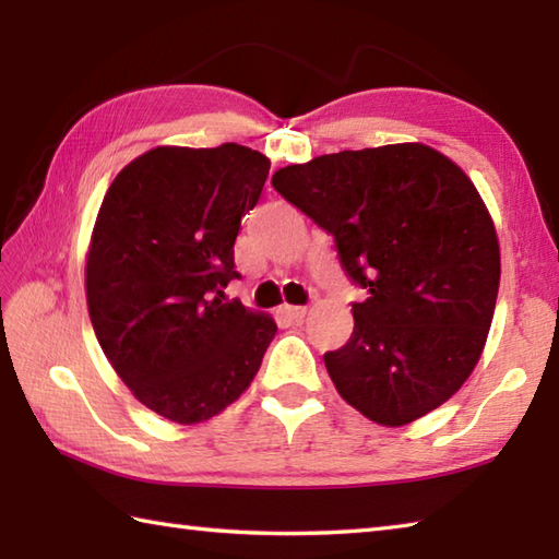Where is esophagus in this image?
Returning <instances> with one entry per match:
<instances>
[{
	"label": "esophagus",
	"mask_w": 559,
	"mask_h": 559,
	"mask_svg": "<svg viewBox=\"0 0 559 559\" xmlns=\"http://www.w3.org/2000/svg\"><path fill=\"white\" fill-rule=\"evenodd\" d=\"M281 314L288 319V322H302L307 314V307H295V305H283Z\"/></svg>",
	"instance_id": "1"
}]
</instances>
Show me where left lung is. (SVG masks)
<instances>
[{"mask_svg": "<svg viewBox=\"0 0 559 559\" xmlns=\"http://www.w3.org/2000/svg\"><path fill=\"white\" fill-rule=\"evenodd\" d=\"M283 199L334 235L367 290L353 336L324 362L341 399L401 427L476 370L500 290V240L476 185L432 146L341 151L273 173Z\"/></svg>", "mask_w": 559, "mask_h": 559, "instance_id": "left-lung-1", "label": "left lung"}]
</instances>
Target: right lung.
<instances>
[{"label": "right lung", "instance_id": "right-lung-1", "mask_svg": "<svg viewBox=\"0 0 559 559\" xmlns=\"http://www.w3.org/2000/svg\"><path fill=\"white\" fill-rule=\"evenodd\" d=\"M264 153L156 146L117 173L86 252V302L105 358L165 420L204 423L240 399L276 322L225 302L233 247L269 177Z\"/></svg>", "mask_w": 559, "mask_h": 559}]
</instances>
